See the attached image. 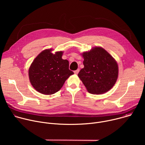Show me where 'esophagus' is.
<instances>
[{
  "label": "esophagus",
  "instance_id": "34e87169",
  "mask_svg": "<svg viewBox=\"0 0 145 145\" xmlns=\"http://www.w3.org/2000/svg\"><path fill=\"white\" fill-rule=\"evenodd\" d=\"M79 69H77V70H76V71H74V74H77L78 73V72H79Z\"/></svg>",
  "mask_w": 145,
  "mask_h": 145
}]
</instances>
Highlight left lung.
<instances>
[{"label": "left lung", "instance_id": "obj_1", "mask_svg": "<svg viewBox=\"0 0 145 145\" xmlns=\"http://www.w3.org/2000/svg\"><path fill=\"white\" fill-rule=\"evenodd\" d=\"M84 67L78 74L88 92L102 94L110 90L118 77L115 59L103 48L94 47L82 54Z\"/></svg>", "mask_w": 145, "mask_h": 145}]
</instances>
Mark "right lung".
<instances>
[{"label":"right lung","instance_id":"1","mask_svg":"<svg viewBox=\"0 0 145 145\" xmlns=\"http://www.w3.org/2000/svg\"><path fill=\"white\" fill-rule=\"evenodd\" d=\"M52 49L40 52L29 69V80L38 92L52 95L63 86L66 80L74 73L69 69V61L62 58L63 52L51 53Z\"/></svg>","mask_w":145,"mask_h":145}]
</instances>
